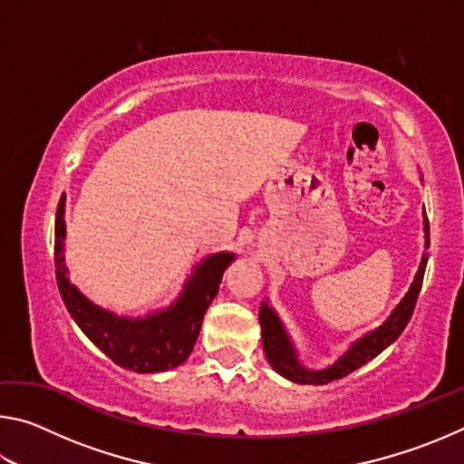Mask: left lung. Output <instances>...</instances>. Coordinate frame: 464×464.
Returning a JSON list of instances; mask_svg holds the SVG:
<instances>
[{"mask_svg":"<svg viewBox=\"0 0 464 464\" xmlns=\"http://www.w3.org/2000/svg\"><path fill=\"white\" fill-rule=\"evenodd\" d=\"M423 223H426V247H430L428 217H423ZM426 264H428V257L423 254L420 270L415 274V280L411 282V286L403 296V301L399 303L395 311L391 313L389 319L384 321L382 325L376 327L374 332L366 334L364 337H360L358 342L352 343L350 350L345 352L343 356L337 358L332 366L324 368V371H309V368H304L301 362H298L293 343H290L278 315L272 311V307H268V303H262L260 307L262 345H264L268 362L272 364L274 371L285 376V379L293 382H301V384H327L335 379H343V376H348L350 372H354L356 368L366 364L368 360L379 356L387 345H391L399 335H401L405 325L410 324L415 303H418V295L421 290L423 274H426Z\"/></svg>","mask_w":464,"mask_h":464,"instance_id":"1","label":"left lung"}]
</instances>
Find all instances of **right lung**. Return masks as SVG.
Returning <instances> with one entry per match:
<instances>
[{
  "label": "right lung",
  "instance_id": "right-lung-1",
  "mask_svg": "<svg viewBox=\"0 0 464 464\" xmlns=\"http://www.w3.org/2000/svg\"><path fill=\"white\" fill-rule=\"evenodd\" d=\"M63 200L57 207L54 221V274L63 303L82 332L104 352V354L127 371L161 372L176 368L190 356L198 340L204 313L218 293L227 264L233 254H213L196 266L184 285L182 295L166 311L153 313L143 319L119 317L88 301L67 278L63 241Z\"/></svg>",
  "mask_w": 464,
  "mask_h": 464
}]
</instances>
